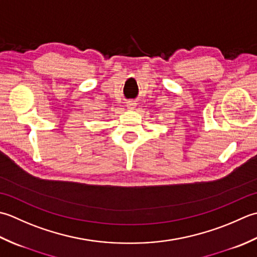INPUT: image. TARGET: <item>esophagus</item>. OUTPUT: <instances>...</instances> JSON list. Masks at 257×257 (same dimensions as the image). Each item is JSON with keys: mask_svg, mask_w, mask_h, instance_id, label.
<instances>
[{"mask_svg": "<svg viewBox=\"0 0 257 257\" xmlns=\"http://www.w3.org/2000/svg\"><path fill=\"white\" fill-rule=\"evenodd\" d=\"M126 106H127V108H130V109H134V107L136 106V103H135L134 101H128V102L126 103Z\"/></svg>", "mask_w": 257, "mask_h": 257, "instance_id": "1", "label": "esophagus"}]
</instances>
